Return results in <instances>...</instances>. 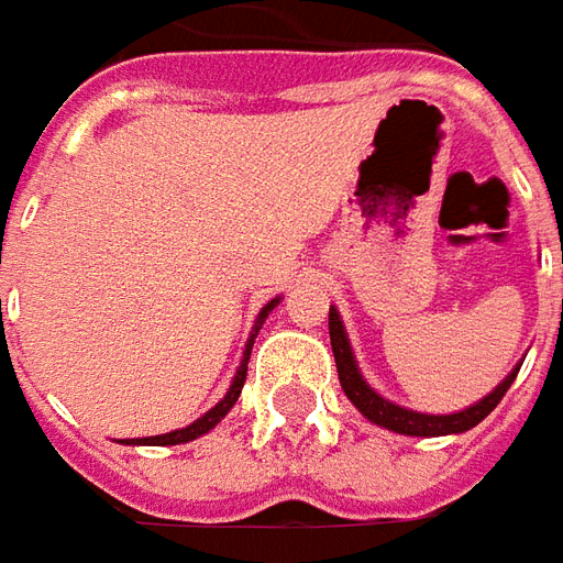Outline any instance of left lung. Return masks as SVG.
Listing matches in <instances>:
<instances>
[{
	"instance_id": "1",
	"label": "left lung",
	"mask_w": 563,
	"mask_h": 563,
	"mask_svg": "<svg viewBox=\"0 0 563 563\" xmlns=\"http://www.w3.org/2000/svg\"><path fill=\"white\" fill-rule=\"evenodd\" d=\"M563 262V253H561ZM329 334H331V350H334V362H338V377H341V386L346 391V398L358 407V413L367 416L371 422L379 424V428H389L395 434H410V437H443V434H461V431H471L473 424H479L485 416L495 410L500 398L507 395V389L512 386V379L519 374V365L509 371V377L497 386L492 395H485L483 401H476L467 410H459V413L449 416H431V413H416V410H407V407H398V404L386 401L383 395L367 386L362 379V371L355 365L353 346H350V338L343 331L341 313L331 307L329 310Z\"/></svg>"
}]
</instances>
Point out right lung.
Wrapping results in <instances>:
<instances>
[{
    "mask_svg": "<svg viewBox=\"0 0 563 563\" xmlns=\"http://www.w3.org/2000/svg\"><path fill=\"white\" fill-rule=\"evenodd\" d=\"M277 301H280V298H274V301H268V305L262 307V313H258L256 325H253V334H250V341H246L244 362H241V367H238V374H234L232 386H229V391H225V398H222L217 407H210L208 413L201 416V419H196L192 424H186V428H180V431H168V434H156V437H135V440H123V443H132V446H177V443H189V440H196V437L208 434L210 428L220 422L222 416L232 410L234 401L241 398V389H244V379H246V362H250V350H253V341H256V334H258V329H262L265 317H268L271 310L277 307Z\"/></svg>",
    "mask_w": 563,
    "mask_h": 563,
    "instance_id": "obj_1",
    "label": "right lung"
}]
</instances>
